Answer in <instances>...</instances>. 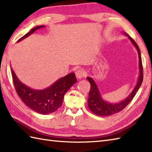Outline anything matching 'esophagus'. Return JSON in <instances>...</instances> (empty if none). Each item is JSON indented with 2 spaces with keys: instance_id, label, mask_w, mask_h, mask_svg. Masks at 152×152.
Here are the masks:
<instances>
[{
  "instance_id": "1",
  "label": "esophagus",
  "mask_w": 152,
  "mask_h": 152,
  "mask_svg": "<svg viewBox=\"0 0 152 152\" xmlns=\"http://www.w3.org/2000/svg\"><path fill=\"white\" fill-rule=\"evenodd\" d=\"M86 76V72L83 69H79L76 72V78L80 80Z\"/></svg>"
}]
</instances>
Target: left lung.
I'll list each match as a JSON object with an SVG mask.
<instances>
[{"mask_svg": "<svg viewBox=\"0 0 152 152\" xmlns=\"http://www.w3.org/2000/svg\"><path fill=\"white\" fill-rule=\"evenodd\" d=\"M125 36L128 37L131 42V43L134 45V46L136 48L138 51V59H139V75H138V79L136 86H135L134 88L133 91H131L129 96L127 98L123 100L121 102H115V103H111L108 102L107 101H104L102 99V95L100 92L97 85L96 84L95 82L93 80V79L91 77H87V80L89 82L90 84H91V89H90V91L89 93V97L88 99V106L93 113L95 114L100 115V116H108L111 115L112 114H116L119 112L121 111L124 110L126 106L128 105L132 100H133L134 95H136L137 91L139 89L143 81V69H142V59H141V54H140V50L139 49V47L137 45V44L135 42L134 40L131 38L129 35L124 33Z\"/></svg>", "mask_w": 152, "mask_h": 152, "instance_id": "1", "label": "left lung"}]
</instances>
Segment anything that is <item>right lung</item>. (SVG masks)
<instances>
[{
  "instance_id": "right-lung-1",
  "label": "right lung",
  "mask_w": 152,
  "mask_h": 152,
  "mask_svg": "<svg viewBox=\"0 0 152 152\" xmlns=\"http://www.w3.org/2000/svg\"><path fill=\"white\" fill-rule=\"evenodd\" d=\"M45 27V25H41L32 28L19 39L18 42L33 34L37 29ZM11 71L15 90L22 101L34 112L44 115L53 113L60 108L62 105L64 94L77 82L75 74L71 72L57 80L46 89H34L23 83L16 76L12 67Z\"/></svg>"
}]
</instances>
